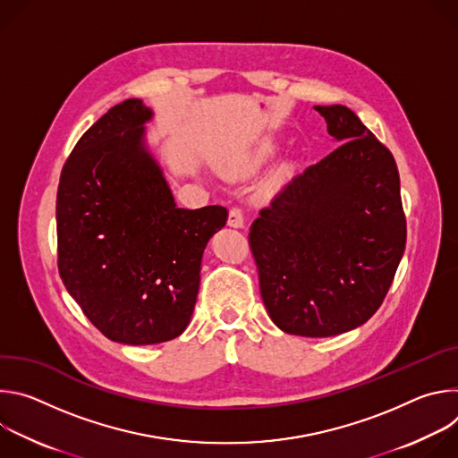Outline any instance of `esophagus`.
I'll return each instance as SVG.
<instances>
[{
  "instance_id": "esophagus-1",
  "label": "esophagus",
  "mask_w": 458,
  "mask_h": 458,
  "mask_svg": "<svg viewBox=\"0 0 458 458\" xmlns=\"http://www.w3.org/2000/svg\"><path fill=\"white\" fill-rule=\"evenodd\" d=\"M228 226L232 228H242L244 226V216L239 208H232L228 214Z\"/></svg>"
}]
</instances>
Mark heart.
Wrapping results in <instances>:
<instances>
[{
	"mask_svg": "<svg viewBox=\"0 0 458 458\" xmlns=\"http://www.w3.org/2000/svg\"><path fill=\"white\" fill-rule=\"evenodd\" d=\"M255 165H257V159H255V161H250V163H244V165L230 166V168H228V172H230V174H246V172H250Z\"/></svg>",
	"mask_w": 458,
	"mask_h": 458,
	"instance_id": "heart-1",
	"label": "heart"
}]
</instances>
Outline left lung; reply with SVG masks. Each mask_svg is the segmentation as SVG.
Here are the masks:
<instances>
[{"mask_svg":"<svg viewBox=\"0 0 458 458\" xmlns=\"http://www.w3.org/2000/svg\"><path fill=\"white\" fill-rule=\"evenodd\" d=\"M341 145L293 177L250 228L260 297L279 328L332 337L382 304L406 248L399 170L344 105L315 106Z\"/></svg>","mask_w":458,"mask_h":458,"instance_id":"left-lung-1","label":"left lung"}]
</instances>
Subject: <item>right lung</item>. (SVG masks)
<instances>
[{"label": "right lung", "mask_w": 458, "mask_h": 458, "mask_svg": "<svg viewBox=\"0 0 458 458\" xmlns=\"http://www.w3.org/2000/svg\"><path fill=\"white\" fill-rule=\"evenodd\" d=\"M152 110L112 106L81 136L57 186V268L64 288L114 343L159 344L190 322L203 251L225 207L177 208L147 148Z\"/></svg>", "instance_id": "obj_1"}]
</instances>
